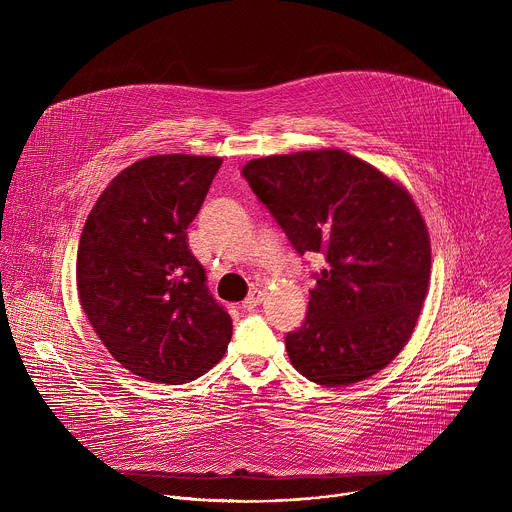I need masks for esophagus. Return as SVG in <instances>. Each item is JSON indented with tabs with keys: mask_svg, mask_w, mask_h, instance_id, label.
Segmentation results:
<instances>
[{
	"mask_svg": "<svg viewBox=\"0 0 512 512\" xmlns=\"http://www.w3.org/2000/svg\"><path fill=\"white\" fill-rule=\"evenodd\" d=\"M261 302H263V291H261V289H253L251 294L245 298V302H243V308L251 312V310H255V308H257Z\"/></svg>",
	"mask_w": 512,
	"mask_h": 512,
	"instance_id": "esophagus-1",
	"label": "esophagus"
}]
</instances>
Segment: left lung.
Masks as SVG:
<instances>
[{"mask_svg":"<svg viewBox=\"0 0 512 512\" xmlns=\"http://www.w3.org/2000/svg\"><path fill=\"white\" fill-rule=\"evenodd\" d=\"M241 174L294 249L326 261L304 324L285 336L296 371L346 387L385 369L411 338L429 283V235L411 194L344 150L257 158Z\"/></svg>","mask_w":512,"mask_h":512,"instance_id":"1","label":"left lung"}]
</instances>
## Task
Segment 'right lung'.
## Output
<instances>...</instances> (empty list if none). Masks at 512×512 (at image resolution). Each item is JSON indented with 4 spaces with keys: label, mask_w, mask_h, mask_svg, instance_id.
Masks as SVG:
<instances>
[{
    "label": "right lung",
    "mask_w": 512,
    "mask_h": 512,
    "mask_svg": "<svg viewBox=\"0 0 512 512\" xmlns=\"http://www.w3.org/2000/svg\"><path fill=\"white\" fill-rule=\"evenodd\" d=\"M221 164L188 154L139 160L111 180L83 227L81 306L111 356L145 381H194L231 342V316L186 235Z\"/></svg>",
    "instance_id": "right-lung-1"
}]
</instances>
